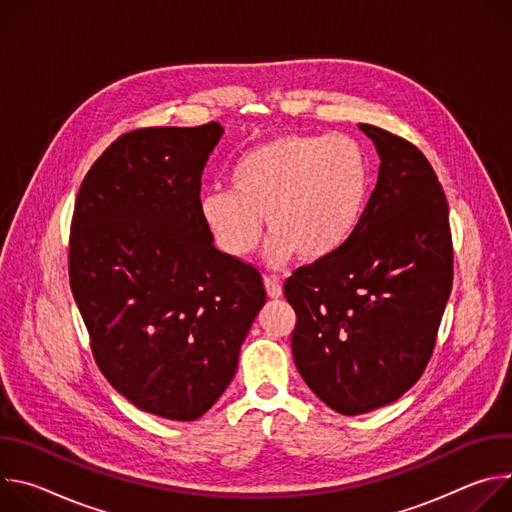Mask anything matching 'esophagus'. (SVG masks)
<instances>
[{"instance_id": "34e87169", "label": "esophagus", "mask_w": 512, "mask_h": 512, "mask_svg": "<svg viewBox=\"0 0 512 512\" xmlns=\"http://www.w3.org/2000/svg\"><path fill=\"white\" fill-rule=\"evenodd\" d=\"M263 283H265V289H267V296L269 298H279L283 294V287L279 283V279L271 277V275H265L263 277Z\"/></svg>"}]
</instances>
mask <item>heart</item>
<instances>
[{"instance_id": "1", "label": "heart", "mask_w": 512, "mask_h": 512, "mask_svg": "<svg viewBox=\"0 0 512 512\" xmlns=\"http://www.w3.org/2000/svg\"><path fill=\"white\" fill-rule=\"evenodd\" d=\"M229 190L200 198L202 221L231 257L251 255L271 233L267 257L281 265L298 253L322 261L352 237L367 200L369 170L344 137L283 133L245 152L229 170Z\"/></svg>"}]
</instances>
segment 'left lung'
<instances>
[{"instance_id": "1", "label": "left lung", "mask_w": 512, "mask_h": 512, "mask_svg": "<svg viewBox=\"0 0 512 512\" xmlns=\"http://www.w3.org/2000/svg\"><path fill=\"white\" fill-rule=\"evenodd\" d=\"M377 145L379 182L348 243L294 271L291 352L334 411L360 415L397 401L423 375L454 281L444 188L415 145L358 125Z\"/></svg>"}]
</instances>
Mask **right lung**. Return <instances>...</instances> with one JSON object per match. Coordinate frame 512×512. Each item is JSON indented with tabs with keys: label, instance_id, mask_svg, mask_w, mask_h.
I'll return each instance as SVG.
<instances>
[{
	"label": "right lung",
	"instance_id": "obj_1",
	"mask_svg": "<svg viewBox=\"0 0 512 512\" xmlns=\"http://www.w3.org/2000/svg\"><path fill=\"white\" fill-rule=\"evenodd\" d=\"M221 135L216 121L123 133L72 212L68 277L97 367L137 409L174 421L225 393L267 298L261 273L218 251L200 214Z\"/></svg>",
	"mask_w": 512,
	"mask_h": 512
}]
</instances>
